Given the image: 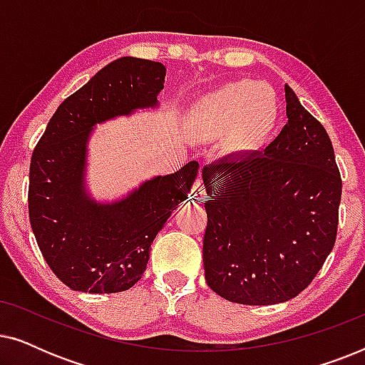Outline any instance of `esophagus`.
Instances as JSON below:
<instances>
[{"label": "esophagus", "instance_id": "obj_1", "mask_svg": "<svg viewBox=\"0 0 365 365\" xmlns=\"http://www.w3.org/2000/svg\"><path fill=\"white\" fill-rule=\"evenodd\" d=\"M189 197H191L192 201L197 202V204H201L204 199L207 197L206 187H204V184H202L201 179H197V181L192 184V189H191V194H189Z\"/></svg>", "mask_w": 365, "mask_h": 365}]
</instances>
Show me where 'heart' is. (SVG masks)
Returning a JSON list of instances; mask_svg holds the SVG:
<instances>
[{
  "label": "heart",
  "instance_id": "1",
  "mask_svg": "<svg viewBox=\"0 0 365 365\" xmlns=\"http://www.w3.org/2000/svg\"><path fill=\"white\" fill-rule=\"evenodd\" d=\"M281 123V101L267 84L239 79L202 96L189 113L194 134L212 139L226 134L232 153L257 154L267 146Z\"/></svg>",
  "mask_w": 365,
  "mask_h": 365
}]
</instances>
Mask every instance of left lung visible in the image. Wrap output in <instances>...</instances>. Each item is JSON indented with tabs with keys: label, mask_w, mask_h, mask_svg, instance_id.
I'll return each mask as SVG.
<instances>
[{
	"label": "left lung",
	"mask_w": 365,
	"mask_h": 365,
	"mask_svg": "<svg viewBox=\"0 0 365 365\" xmlns=\"http://www.w3.org/2000/svg\"><path fill=\"white\" fill-rule=\"evenodd\" d=\"M286 103L287 124L264 154L202 169L204 272L231 302L296 297L336 244L342 179L331 138L289 86Z\"/></svg>",
	"instance_id": "left-lung-1"
}]
</instances>
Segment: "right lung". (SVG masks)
<instances>
[{"label": "right lung", "instance_id": "right-lung-1", "mask_svg": "<svg viewBox=\"0 0 365 365\" xmlns=\"http://www.w3.org/2000/svg\"><path fill=\"white\" fill-rule=\"evenodd\" d=\"M166 68L119 58L59 104L31 156L29 222L44 261L73 291H128L146 271L151 242L186 201L199 164L153 178L123 201L98 204L83 184L86 143L93 126L154 106Z\"/></svg>", "mask_w": 365, "mask_h": 365}]
</instances>
